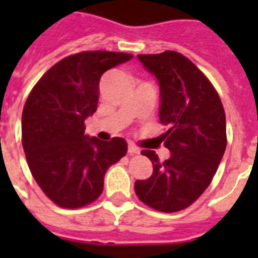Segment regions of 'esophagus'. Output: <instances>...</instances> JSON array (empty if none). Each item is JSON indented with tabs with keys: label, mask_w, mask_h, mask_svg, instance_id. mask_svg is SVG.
<instances>
[{
	"label": "esophagus",
	"mask_w": 258,
	"mask_h": 258,
	"mask_svg": "<svg viewBox=\"0 0 258 258\" xmlns=\"http://www.w3.org/2000/svg\"><path fill=\"white\" fill-rule=\"evenodd\" d=\"M128 153L131 154V155H134V154H141V149L137 147L134 143H128Z\"/></svg>",
	"instance_id": "esophagus-1"
}]
</instances>
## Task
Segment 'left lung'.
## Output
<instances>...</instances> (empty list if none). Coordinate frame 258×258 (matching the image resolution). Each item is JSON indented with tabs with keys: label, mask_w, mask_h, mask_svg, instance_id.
Returning <instances> with one entry per match:
<instances>
[{
	"label": "left lung",
	"mask_w": 258,
	"mask_h": 258,
	"mask_svg": "<svg viewBox=\"0 0 258 258\" xmlns=\"http://www.w3.org/2000/svg\"><path fill=\"white\" fill-rule=\"evenodd\" d=\"M138 58L159 84V120L167 128L161 142L171 155L159 162L155 151H142L154 170L149 179L135 182V192L155 210L179 212L208 188L224 157V107L212 83L183 54L166 50Z\"/></svg>",
	"instance_id": "obj_1"
}]
</instances>
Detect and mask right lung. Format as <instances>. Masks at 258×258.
<instances>
[{"label": "right lung", "mask_w": 258, "mask_h": 258, "mask_svg": "<svg viewBox=\"0 0 258 258\" xmlns=\"http://www.w3.org/2000/svg\"><path fill=\"white\" fill-rule=\"evenodd\" d=\"M134 56L93 50L62 58L32 89L22 111V147L32 175L56 205L86 206L103 191L108 167L127 153L123 138L86 135L101 75Z\"/></svg>", "instance_id": "add662e5"}]
</instances>
